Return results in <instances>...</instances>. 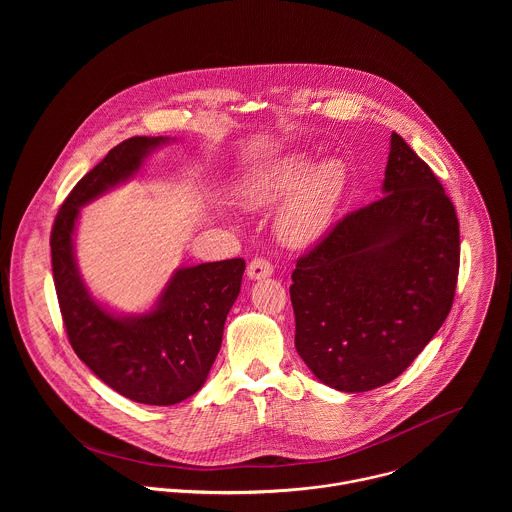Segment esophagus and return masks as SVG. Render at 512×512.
<instances>
[{
    "instance_id": "esophagus-1",
    "label": "esophagus",
    "mask_w": 512,
    "mask_h": 512,
    "mask_svg": "<svg viewBox=\"0 0 512 512\" xmlns=\"http://www.w3.org/2000/svg\"><path fill=\"white\" fill-rule=\"evenodd\" d=\"M248 278L250 280H264L268 276H272L274 272V266L270 264V260L266 258H254L250 264H248Z\"/></svg>"
}]
</instances>
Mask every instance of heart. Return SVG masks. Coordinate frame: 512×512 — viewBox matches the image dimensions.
I'll return each mask as SVG.
<instances>
[{
    "instance_id": "1",
    "label": "heart",
    "mask_w": 512,
    "mask_h": 512,
    "mask_svg": "<svg viewBox=\"0 0 512 512\" xmlns=\"http://www.w3.org/2000/svg\"><path fill=\"white\" fill-rule=\"evenodd\" d=\"M347 169L341 159L327 157L315 165L303 153L272 161L242 185L248 205L264 207L288 197L278 213V232L293 246L315 242L331 224L343 199Z\"/></svg>"
}]
</instances>
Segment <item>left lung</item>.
I'll return each instance as SVG.
<instances>
[{
  "instance_id": "8db88e82",
  "label": "left lung",
  "mask_w": 512,
  "mask_h": 512,
  "mask_svg": "<svg viewBox=\"0 0 512 512\" xmlns=\"http://www.w3.org/2000/svg\"><path fill=\"white\" fill-rule=\"evenodd\" d=\"M382 191L337 220L292 272L295 349L323 384L343 392L400 376L438 333L455 297V207L396 132Z\"/></svg>"
}]
</instances>
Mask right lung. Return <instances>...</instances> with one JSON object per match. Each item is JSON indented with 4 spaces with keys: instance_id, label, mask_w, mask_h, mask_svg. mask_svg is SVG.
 <instances>
[{
    "instance_id": "right-lung-1",
    "label": "right lung",
    "mask_w": 512,
    "mask_h": 512,
    "mask_svg": "<svg viewBox=\"0 0 512 512\" xmlns=\"http://www.w3.org/2000/svg\"><path fill=\"white\" fill-rule=\"evenodd\" d=\"M163 142L134 136L112 147L74 185L51 230L53 280L74 353L118 394L149 406L177 404L205 384L246 268L232 258L177 270L157 307L130 319L114 317L86 292L73 254L78 207L132 177Z\"/></svg>"
}]
</instances>
